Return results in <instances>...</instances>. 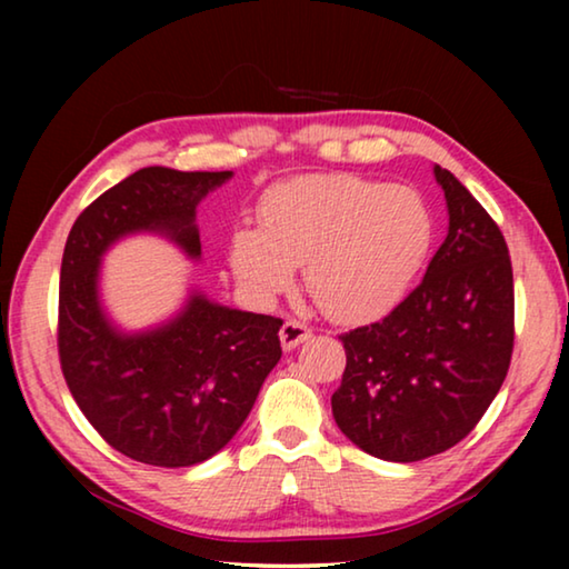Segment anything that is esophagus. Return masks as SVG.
<instances>
[{"instance_id": "obj_1", "label": "esophagus", "mask_w": 569, "mask_h": 569, "mask_svg": "<svg viewBox=\"0 0 569 569\" xmlns=\"http://www.w3.org/2000/svg\"><path fill=\"white\" fill-rule=\"evenodd\" d=\"M306 339H311V329H308L306 323L296 321V319H288V321L283 323V329H281V343H283L286 351L296 349V346L303 343Z\"/></svg>"}]
</instances>
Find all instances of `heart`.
I'll return each mask as SVG.
<instances>
[{"instance_id": "b5f03b06", "label": "heart", "mask_w": 569, "mask_h": 569, "mask_svg": "<svg viewBox=\"0 0 569 569\" xmlns=\"http://www.w3.org/2000/svg\"><path fill=\"white\" fill-rule=\"evenodd\" d=\"M260 226L230 236V266L256 298H273L306 263L313 301L333 319H363L397 303L429 253L435 220L417 190L353 176L276 182Z\"/></svg>"}]
</instances>
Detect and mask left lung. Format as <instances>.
Segmentation results:
<instances>
[{
	"label": "left lung",
	"instance_id": "obj_1",
	"mask_svg": "<svg viewBox=\"0 0 569 569\" xmlns=\"http://www.w3.org/2000/svg\"><path fill=\"white\" fill-rule=\"evenodd\" d=\"M449 233L423 281L381 321L339 336L331 409L366 455L419 461L459 445L502 389L515 346L512 261L499 226L435 166Z\"/></svg>",
	"mask_w": 569,
	"mask_h": 569
}]
</instances>
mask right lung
Here are the masks:
<instances>
[{"instance_id":"1","label":"right lung","mask_w":569,"mask_h":569,"mask_svg":"<svg viewBox=\"0 0 569 569\" xmlns=\"http://www.w3.org/2000/svg\"><path fill=\"white\" fill-rule=\"evenodd\" d=\"M230 178L142 168L84 208L67 236L57 326L64 381L100 437L142 465L176 469L218 455L281 359V319L200 291L138 333L120 331L100 303V261L124 236L160 233L200 258L196 208Z\"/></svg>"}]
</instances>
